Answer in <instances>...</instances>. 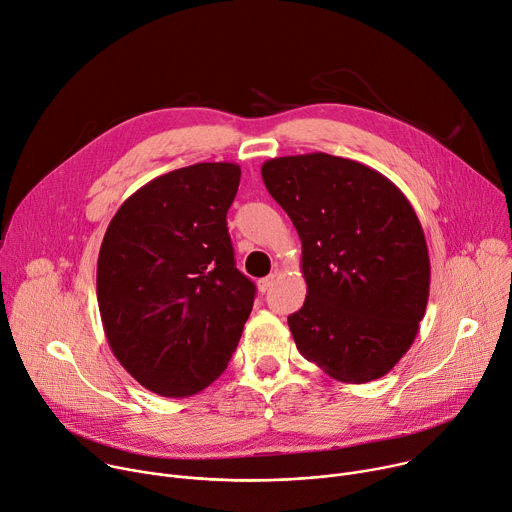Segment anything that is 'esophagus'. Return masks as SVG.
<instances>
[{
	"mask_svg": "<svg viewBox=\"0 0 512 512\" xmlns=\"http://www.w3.org/2000/svg\"><path fill=\"white\" fill-rule=\"evenodd\" d=\"M275 277H277V275H275V273H271V275L263 277V280H259V282H257V288H259V292H263V294H265V292H267V290H269V288L275 284Z\"/></svg>",
	"mask_w": 512,
	"mask_h": 512,
	"instance_id": "obj_1",
	"label": "esophagus"
}]
</instances>
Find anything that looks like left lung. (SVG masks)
Masks as SVG:
<instances>
[{"mask_svg":"<svg viewBox=\"0 0 512 512\" xmlns=\"http://www.w3.org/2000/svg\"><path fill=\"white\" fill-rule=\"evenodd\" d=\"M302 241L304 306L288 316L298 351L347 384L386 376L410 349L429 300L425 232L396 185L327 153L261 165Z\"/></svg>","mask_w":512,"mask_h":512,"instance_id":"8db88e82","label":"left lung"}]
</instances>
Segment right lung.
Returning <instances> with one entry per match:
<instances>
[{
    "mask_svg": "<svg viewBox=\"0 0 512 512\" xmlns=\"http://www.w3.org/2000/svg\"><path fill=\"white\" fill-rule=\"evenodd\" d=\"M237 163L155 177L114 214L98 257V304L112 353L147 390L188 398L237 349L255 284L235 267L226 212Z\"/></svg>",
    "mask_w": 512,
    "mask_h": 512,
    "instance_id": "obj_1",
    "label": "right lung"
}]
</instances>
